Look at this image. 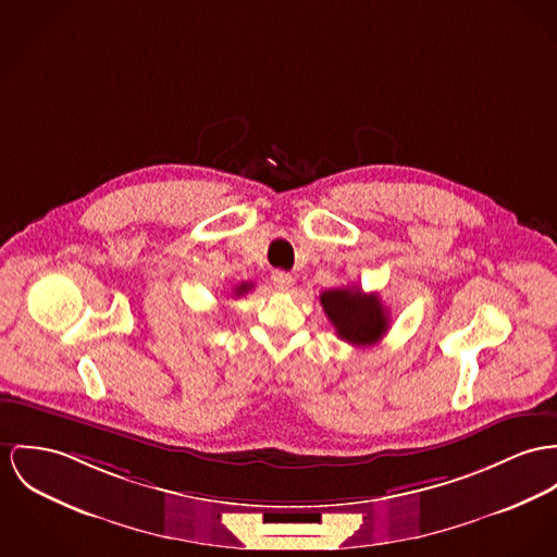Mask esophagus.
I'll return each instance as SVG.
<instances>
[{
  "instance_id": "34e87169",
  "label": "esophagus",
  "mask_w": 557,
  "mask_h": 557,
  "mask_svg": "<svg viewBox=\"0 0 557 557\" xmlns=\"http://www.w3.org/2000/svg\"><path fill=\"white\" fill-rule=\"evenodd\" d=\"M271 280H273V286H275V290H280V293H288L290 288H293V275L290 273H286V271H275L273 275H271Z\"/></svg>"
}]
</instances>
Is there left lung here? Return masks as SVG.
<instances>
[{
    "instance_id": "left-lung-1",
    "label": "left lung",
    "mask_w": 557,
    "mask_h": 557,
    "mask_svg": "<svg viewBox=\"0 0 557 557\" xmlns=\"http://www.w3.org/2000/svg\"><path fill=\"white\" fill-rule=\"evenodd\" d=\"M324 313L343 342L351 345H375L387 331V309L382 299L360 288H333L320 295Z\"/></svg>"
}]
</instances>
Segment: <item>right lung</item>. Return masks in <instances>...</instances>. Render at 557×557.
Segmentation results:
<instances>
[{
    "label": "right lung",
    "mask_w": 557,
    "mask_h": 557,
    "mask_svg": "<svg viewBox=\"0 0 557 557\" xmlns=\"http://www.w3.org/2000/svg\"><path fill=\"white\" fill-rule=\"evenodd\" d=\"M250 288H252V284H248V282H246V284H239V286L235 288V297H242V295H246Z\"/></svg>",
    "instance_id": "obj_1"
}]
</instances>
